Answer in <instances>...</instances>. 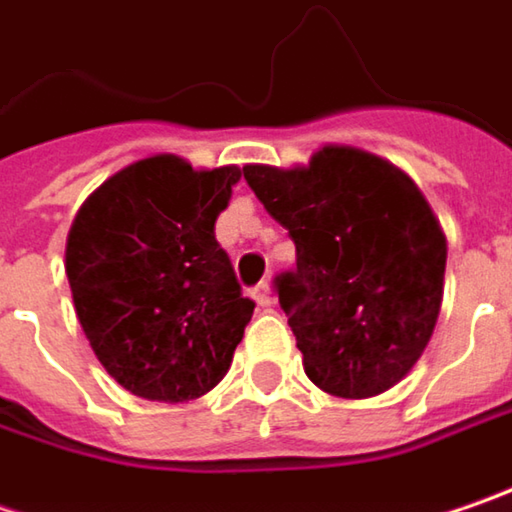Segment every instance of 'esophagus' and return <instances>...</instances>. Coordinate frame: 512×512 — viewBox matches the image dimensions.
Returning <instances> with one entry per match:
<instances>
[{"mask_svg":"<svg viewBox=\"0 0 512 512\" xmlns=\"http://www.w3.org/2000/svg\"><path fill=\"white\" fill-rule=\"evenodd\" d=\"M252 298H255L260 307H272L275 295H272V286H269V281H260V284L252 289Z\"/></svg>","mask_w":512,"mask_h":512,"instance_id":"34e87169","label":"esophagus"}]
</instances>
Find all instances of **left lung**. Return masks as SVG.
I'll use <instances>...</instances> for the list:
<instances>
[{"label": "left lung", "instance_id": "1", "mask_svg": "<svg viewBox=\"0 0 512 512\" xmlns=\"http://www.w3.org/2000/svg\"><path fill=\"white\" fill-rule=\"evenodd\" d=\"M243 176L295 243L278 301L307 376L342 400L394 388L423 356L443 301L446 234L423 191L347 144L318 147L307 165H246Z\"/></svg>", "mask_w": 512, "mask_h": 512}]
</instances>
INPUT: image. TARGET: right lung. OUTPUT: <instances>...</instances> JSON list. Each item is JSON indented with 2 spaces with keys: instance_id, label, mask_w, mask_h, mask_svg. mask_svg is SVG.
<instances>
[{
  "instance_id": "add662e5",
  "label": "right lung",
  "mask_w": 512,
  "mask_h": 512,
  "mask_svg": "<svg viewBox=\"0 0 512 512\" xmlns=\"http://www.w3.org/2000/svg\"><path fill=\"white\" fill-rule=\"evenodd\" d=\"M240 167L194 170L159 153L112 173L66 237L75 313L121 388L156 403L208 394L252 321L214 237Z\"/></svg>"
}]
</instances>
